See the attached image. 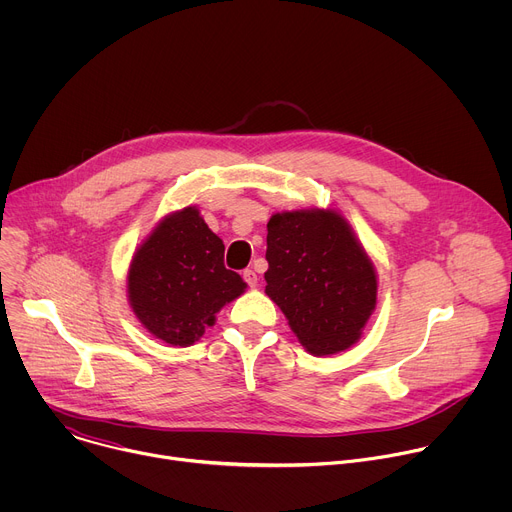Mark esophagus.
Segmentation results:
<instances>
[{"mask_svg":"<svg viewBox=\"0 0 512 512\" xmlns=\"http://www.w3.org/2000/svg\"><path fill=\"white\" fill-rule=\"evenodd\" d=\"M243 279L247 281L249 287H255V285H257V273H255L253 269H245V271H243Z\"/></svg>","mask_w":512,"mask_h":512,"instance_id":"34e87169","label":"esophagus"}]
</instances>
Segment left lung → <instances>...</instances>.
Segmentation results:
<instances>
[{
  "mask_svg": "<svg viewBox=\"0 0 512 512\" xmlns=\"http://www.w3.org/2000/svg\"><path fill=\"white\" fill-rule=\"evenodd\" d=\"M265 294L314 356L348 350L377 308V271L332 208L275 212L267 223Z\"/></svg>",
  "mask_w": 512,
  "mask_h": 512,
  "instance_id": "1",
  "label": "left lung"
}]
</instances>
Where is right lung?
I'll return each instance as SVG.
<instances>
[{
    "mask_svg": "<svg viewBox=\"0 0 512 512\" xmlns=\"http://www.w3.org/2000/svg\"><path fill=\"white\" fill-rule=\"evenodd\" d=\"M223 257V241L196 206L166 214L137 247L127 271V300L141 326L172 346L200 340L216 312L247 289Z\"/></svg>",
    "mask_w": 512,
    "mask_h": 512,
    "instance_id": "add662e5",
    "label": "right lung"
}]
</instances>
